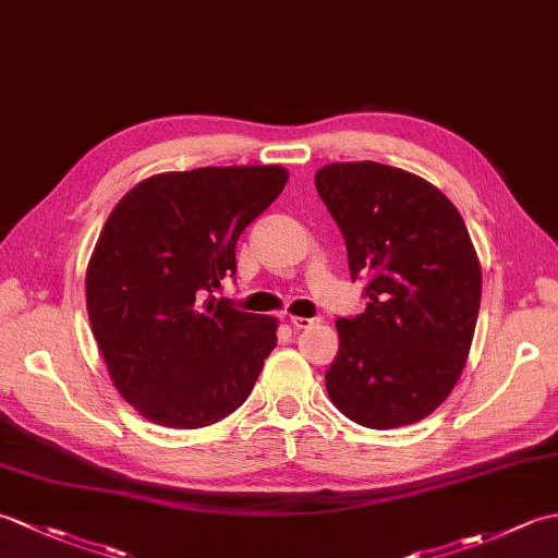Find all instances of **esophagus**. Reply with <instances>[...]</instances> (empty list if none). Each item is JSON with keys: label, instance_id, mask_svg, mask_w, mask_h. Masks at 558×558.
I'll return each instance as SVG.
<instances>
[{"label": "esophagus", "instance_id": "1", "mask_svg": "<svg viewBox=\"0 0 558 558\" xmlns=\"http://www.w3.org/2000/svg\"><path fill=\"white\" fill-rule=\"evenodd\" d=\"M290 324L294 328H312L314 324H318V318H304V316H290Z\"/></svg>", "mask_w": 558, "mask_h": 558}]
</instances>
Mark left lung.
I'll return each mask as SVG.
<instances>
[{
	"label": "left lung",
	"instance_id": "left-lung-1",
	"mask_svg": "<svg viewBox=\"0 0 558 558\" xmlns=\"http://www.w3.org/2000/svg\"><path fill=\"white\" fill-rule=\"evenodd\" d=\"M314 184L369 298L336 322L328 396L369 429L420 422L453 390L475 336L482 268L465 222L436 186L390 165L333 162Z\"/></svg>",
	"mask_w": 558,
	"mask_h": 558
}]
</instances>
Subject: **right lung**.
<instances>
[{
    "instance_id": "add662e5",
    "label": "right lung",
    "mask_w": 558,
    "mask_h": 558,
    "mask_svg": "<svg viewBox=\"0 0 558 558\" xmlns=\"http://www.w3.org/2000/svg\"><path fill=\"white\" fill-rule=\"evenodd\" d=\"M286 182L280 165L165 172L110 213L86 272L88 318L117 390L146 420L201 429L252 393L278 322L216 290Z\"/></svg>"
}]
</instances>
